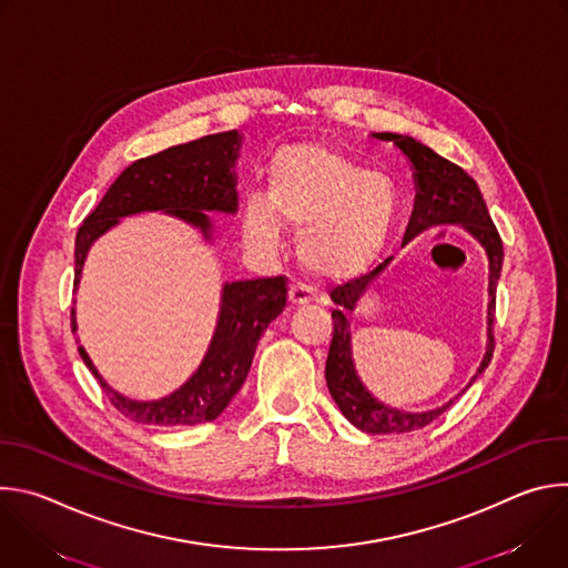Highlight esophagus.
Wrapping results in <instances>:
<instances>
[{"label": "esophagus", "mask_w": 568, "mask_h": 568, "mask_svg": "<svg viewBox=\"0 0 568 568\" xmlns=\"http://www.w3.org/2000/svg\"><path fill=\"white\" fill-rule=\"evenodd\" d=\"M312 301V292L307 285L303 283H294L290 285V305L298 307V305H307Z\"/></svg>", "instance_id": "34e87169"}]
</instances>
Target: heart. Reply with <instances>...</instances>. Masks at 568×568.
<instances>
[{
	"mask_svg": "<svg viewBox=\"0 0 568 568\" xmlns=\"http://www.w3.org/2000/svg\"><path fill=\"white\" fill-rule=\"evenodd\" d=\"M397 215L399 195L390 180L333 145L294 143L274 154L267 197H247L242 226L263 250L278 245L281 226L301 227V265L316 278L339 281L377 263Z\"/></svg>",
	"mask_w": 568,
	"mask_h": 568,
	"instance_id": "heart-1",
	"label": "heart"
}]
</instances>
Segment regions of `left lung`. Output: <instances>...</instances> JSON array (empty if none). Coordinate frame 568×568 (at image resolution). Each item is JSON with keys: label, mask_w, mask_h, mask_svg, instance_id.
Instances as JSON below:
<instances>
[{"label": "left lung", "mask_w": 568, "mask_h": 568, "mask_svg": "<svg viewBox=\"0 0 568 568\" xmlns=\"http://www.w3.org/2000/svg\"><path fill=\"white\" fill-rule=\"evenodd\" d=\"M377 141H390L414 169V184H416V200L412 220L407 224L402 237V247L409 245L414 237L420 233L443 226V224H458L463 226L478 245L485 250L488 256V344H485V355L467 382V386L456 395L460 397L476 377L488 368L493 353H495V294L497 283L501 276L504 265V245L497 226L493 224V217L488 213V206L483 202V195L478 191V184L452 161L434 152L423 141L409 136V134H395V132H373L371 134ZM393 258H386L382 265H377L371 274L359 276L342 287H335L331 292L333 303L337 305L333 310V344L328 351L326 362V382L337 407L346 416L351 425L366 434H409L416 429H423L432 420H436L440 414H445L456 397L445 402L443 407L429 409V412H402L388 404L379 402L359 379L355 359H353V344H351V321L348 316L357 310V303L362 296L371 290V285L379 278V274L388 267Z\"/></svg>", "instance_id": "obj_1"}]
</instances>
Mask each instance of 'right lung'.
Instances as JSON below:
<instances>
[{"instance_id": "right-lung-1", "label": "right lung", "mask_w": 568, "mask_h": 568, "mask_svg": "<svg viewBox=\"0 0 568 568\" xmlns=\"http://www.w3.org/2000/svg\"><path fill=\"white\" fill-rule=\"evenodd\" d=\"M240 148L242 134L229 130L173 145L128 166L78 229L73 292H78L92 245L121 224V217L159 211L191 224L206 242H213L215 226L209 213L235 215L237 211L235 164ZM285 301L283 276L224 283L217 323L202 364L180 388L159 399H134L119 393L103 379L83 346H78V353L125 418L156 427L211 423L245 384L258 339L283 312ZM71 331H78L73 307Z\"/></svg>"}]
</instances>
